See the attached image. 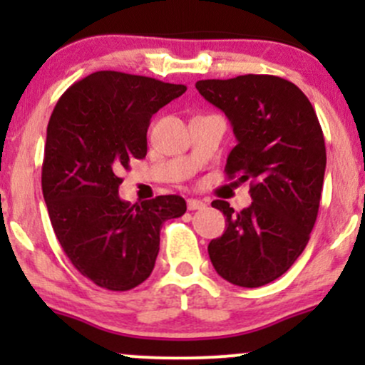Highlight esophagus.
I'll return each instance as SVG.
<instances>
[{"label":"esophagus","mask_w":365,"mask_h":365,"mask_svg":"<svg viewBox=\"0 0 365 365\" xmlns=\"http://www.w3.org/2000/svg\"><path fill=\"white\" fill-rule=\"evenodd\" d=\"M187 207H188V211L204 209V207H206V202H202V200H199V199H188L187 200Z\"/></svg>","instance_id":"esophagus-1"}]
</instances>
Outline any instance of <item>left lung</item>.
Masks as SVG:
<instances>
[{"label": "left lung", "instance_id": "obj_1", "mask_svg": "<svg viewBox=\"0 0 365 365\" xmlns=\"http://www.w3.org/2000/svg\"><path fill=\"white\" fill-rule=\"evenodd\" d=\"M195 87L228 116L237 145L226 177L250 180L252 197L238 212L226 200L212 202L226 230L209 242V259L226 282L262 287L290 269L316 223L326 170L319 120L307 96L274 75L211 78Z\"/></svg>", "mask_w": 365, "mask_h": 365}]
</instances>
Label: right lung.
Returning <instances> with one entry per match:
<instances>
[{
  "mask_svg": "<svg viewBox=\"0 0 365 365\" xmlns=\"http://www.w3.org/2000/svg\"><path fill=\"white\" fill-rule=\"evenodd\" d=\"M187 91L142 75L103 70L68 87L51 113L43 195L66 257L98 287L127 292L149 278L166 220L185 215L180 195L120 199V173L148 154L154 113Z\"/></svg>",
  "mask_w": 365,
  "mask_h": 365,
  "instance_id": "add662e5",
  "label": "right lung"
}]
</instances>
